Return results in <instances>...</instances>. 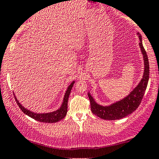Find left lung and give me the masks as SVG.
Wrapping results in <instances>:
<instances>
[{
	"mask_svg": "<svg viewBox=\"0 0 159 159\" xmlns=\"http://www.w3.org/2000/svg\"><path fill=\"white\" fill-rule=\"evenodd\" d=\"M137 34L139 36V45L142 54H143L144 61L143 78H141L138 85L127 96L109 106H102V105H98L95 102L90 93H88V97L90 101L91 111L93 114L101 119L107 120L122 119L134 112L141 102L149 81V65L147 52L142 44L141 36H140L138 33Z\"/></svg>",
	"mask_w": 159,
	"mask_h": 159,
	"instance_id": "left-lung-1",
	"label": "left lung"
}]
</instances>
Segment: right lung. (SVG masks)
<instances>
[{"mask_svg": "<svg viewBox=\"0 0 159 159\" xmlns=\"http://www.w3.org/2000/svg\"><path fill=\"white\" fill-rule=\"evenodd\" d=\"M74 84L75 81H72V83H71V84L68 87V88H67V90L66 91L64 98H63V103H62L61 107H60L58 110L53 111V112L51 113H44V114H36V113H34L32 112V111H30V110H27L25 107H24L22 105L19 103V102L18 101L17 98H16V96L15 99L17 105H19L20 109L23 111L24 114L27 115V116H29L30 117L37 120V121L39 122H43V123H57V122H59L60 120L63 119V118L65 117L66 115L67 106H68V98ZM14 96H15V95H14Z\"/></svg>", "mask_w": 159, "mask_h": 159, "instance_id": "add662e5", "label": "right lung"}]
</instances>
